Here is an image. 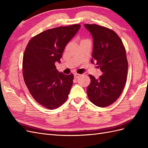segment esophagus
<instances>
[{"label":"esophagus","mask_w":148,"mask_h":148,"mask_svg":"<svg viewBox=\"0 0 148 148\" xmlns=\"http://www.w3.org/2000/svg\"><path fill=\"white\" fill-rule=\"evenodd\" d=\"M80 77H81V75H80V74H78V73H74V78H75V79H78Z\"/></svg>","instance_id":"obj_1"}]
</instances>
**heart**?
Returning a JSON list of instances; mask_svg holds the SVG:
<instances>
[{
    "label": "heart",
    "mask_w": 148,
    "mask_h": 148,
    "mask_svg": "<svg viewBox=\"0 0 148 148\" xmlns=\"http://www.w3.org/2000/svg\"><path fill=\"white\" fill-rule=\"evenodd\" d=\"M84 40H86V39H83V40H82V41H84Z\"/></svg>",
    "instance_id": "b5f03b06"
}]
</instances>
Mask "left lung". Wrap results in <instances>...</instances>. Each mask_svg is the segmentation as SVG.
Segmentation results:
<instances>
[{"mask_svg":"<svg viewBox=\"0 0 148 148\" xmlns=\"http://www.w3.org/2000/svg\"><path fill=\"white\" fill-rule=\"evenodd\" d=\"M93 38L91 62L102 75L96 79L89 75L91 83L87 87L89 99L96 106L105 107L117 100L122 94L127 79L128 61L125 46L115 31L95 24H84Z\"/></svg>","mask_w":148,"mask_h":148,"instance_id":"1","label":"left lung"}]
</instances>
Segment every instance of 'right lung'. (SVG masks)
Wrapping results in <instances>:
<instances>
[{
  "label": "right lung",
  "mask_w": 148,
  "mask_h": 148,
  "mask_svg": "<svg viewBox=\"0 0 148 148\" xmlns=\"http://www.w3.org/2000/svg\"><path fill=\"white\" fill-rule=\"evenodd\" d=\"M80 25L49 29L34 36L28 42L23 57V75L29 92L40 105L52 110L67 100L74 76L59 73L55 62L78 32Z\"/></svg>",
  "instance_id": "1"
}]
</instances>
